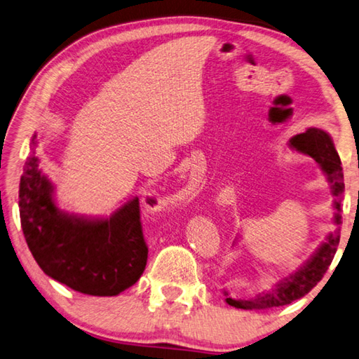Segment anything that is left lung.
Here are the masks:
<instances>
[{
    "label": "left lung",
    "instance_id": "left-lung-1",
    "mask_svg": "<svg viewBox=\"0 0 359 359\" xmlns=\"http://www.w3.org/2000/svg\"><path fill=\"white\" fill-rule=\"evenodd\" d=\"M290 147L299 151V153L311 156L318 163L320 168L323 170L326 178H328L331 194L334 196L336 230L330 233L326 241L317 249V252L304 263V266H301L298 271H294L288 278L282 279L269 292L259 293L255 298L250 299H225L230 306L238 307V309L265 311L290 304L293 301L303 298L304 294L309 293L322 280L325 273L328 271L331 262L334 259L339 240H341V203L345 186L341 159H339L334 143H332L331 137L325 130L318 128H309L303 134L294 135L290 140Z\"/></svg>",
    "mask_w": 359,
    "mask_h": 359
}]
</instances>
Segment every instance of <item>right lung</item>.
I'll return each mask as SVG.
<instances>
[{
	"label": "right lung",
	"mask_w": 359,
	"mask_h": 359,
	"mask_svg": "<svg viewBox=\"0 0 359 359\" xmlns=\"http://www.w3.org/2000/svg\"><path fill=\"white\" fill-rule=\"evenodd\" d=\"M36 135L18 189L22 230L41 269L75 292L115 297L140 279L148 246L140 202L132 198L107 219L69 216L55 205L53 186L39 170Z\"/></svg>",
	"instance_id": "right-lung-1"
}]
</instances>
